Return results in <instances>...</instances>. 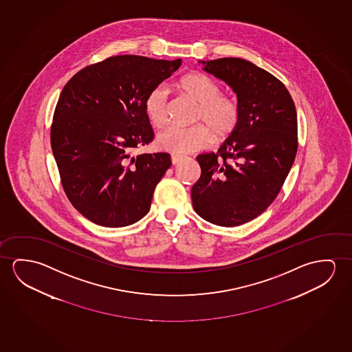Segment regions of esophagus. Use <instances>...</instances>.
I'll return each mask as SVG.
<instances>
[{"label": "esophagus", "instance_id": "esophagus-1", "mask_svg": "<svg viewBox=\"0 0 352 352\" xmlns=\"http://www.w3.org/2000/svg\"><path fill=\"white\" fill-rule=\"evenodd\" d=\"M170 160H172V163H173V164H178V163L180 162L182 160H183V156H179V155H172V156H170Z\"/></svg>", "mask_w": 352, "mask_h": 352}]
</instances>
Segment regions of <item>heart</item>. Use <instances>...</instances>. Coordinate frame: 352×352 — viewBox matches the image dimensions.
<instances>
[{
	"instance_id": "obj_1",
	"label": "heart",
	"mask_w": 352,
	"mask_h": 352,
	"mask_svg": "<svg viewBox=\"0 0 352 352\" xmlns=\"http://www.w3.org/2000/svg\"><path fill=\"white\" fill-rule=\"evenodd\" d=\"M178 87L188 98L197 103L195 120L201 122L189 128L169 125L158 133L156 145L162 151L186 155L200 151L213 140L224 139L233 133L240 120L236 100L221 94V87L210 76L192 72L180 78ZM145 113L155 126L166 124L169 116V92L164 85H157L145 98ZM204 124L202 125L201 123Z\"/></svg>"
}]
</instances>
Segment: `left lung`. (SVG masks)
Masks as SVG:
<instances>
[{"mask_svg": "<svg viewBox=\"0 0 352 352\" xmlns=\"http://www.w3.org/2000/svg\"><path fill=\"white\" fill-rule=\"evenodd\" d=\"M201 63L236 94L240 120L216 153L196 157L201 177L191 189L192 206L207 222L236 227L279 194L298 152L296 109L285 85L249 60Z\"/></svg>", "mask_w": 352, "mask_h": 352, "instance_id": "obj_1", "label": "left lung"}]
</instances>
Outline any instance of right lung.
I'll use <instances>...</instances> for the list:
<instances>
[{
  "label": "right lung",
  "mask_w": 352,
  "mask_h": 352,
  "mask_svg": "<svg viewBox=\"0 0 352 352\" xmlns=\"http://www.w3.org/2000/svg\"><path fill=\"white\" fill-rule=\"evenodd\" d=\"M182 60L113 56L78 72L60 92L51 146L65 195L102 227H126L146 216L170 155L134 148L153 140L145 98Z\"/></svg>",
  "instance_id": "add662e5"
}]
</instances>
